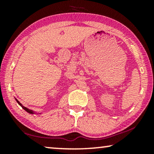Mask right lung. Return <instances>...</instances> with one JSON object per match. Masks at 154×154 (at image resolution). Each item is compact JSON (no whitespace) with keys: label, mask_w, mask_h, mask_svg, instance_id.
Masks as SVG:
<instances>
[{"label":"right lung","mask_w":154,"mask_h":154,"mask_svg":"<svg viewBox=\"0 0 154 154\" xmlns=\"http://www.w3.org/2000/svg\"><path fill=\"white\" fill-rule=\"evenodd\" d=\"M16 101H17V103H18V104H20V106H22V108L24 109V110H25V111H27V112H28V113H33V111H31V110H30V109H27V108H26V107H24V106H22V104H21V103H20V102H19V101H18L17 100H16Z\"/></svg>","instance_id":"obj_1"}]
</instances>
